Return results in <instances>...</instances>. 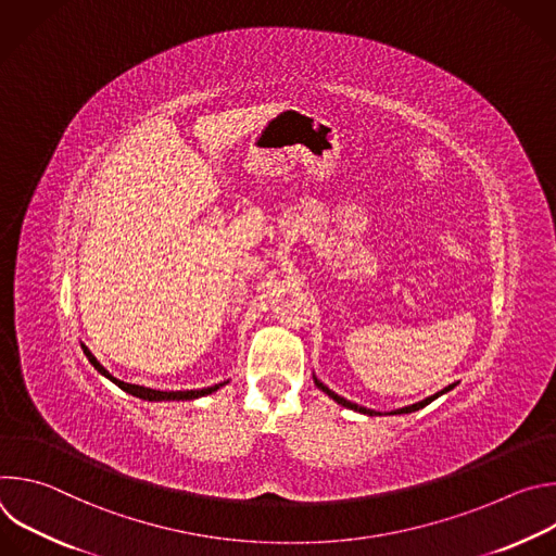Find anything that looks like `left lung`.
<instances>
[{"instance_id":"8db88e82","label":"left lung","mask_w":556,"mask_h":556,"mask_svg":"<svg viewBox=\"0 0 556 556\" xmlns=\"http://www.w3.org/2000/svg\"><path fill=\"white\" fill-rule=\"evenodd\" d=\"M314 384L319 387L321 391H326L330 399L334 401V403H339L341 407H345V409H352V412H358V414H365V416H382L380 412H374V409H367V407H361V405H356V403H350L348 399H343V395H339V393H334L330 387H326L319 378L314 376ZM457 382H453V384H448V387H444L442 391H438V393H433V395H429V399H425V401H420V403H416V405H409V407H403V409H393V412H389L387 416H399V414H412V412H418V409H422V407H427L429 403H433L435 399H440L442 393H446V391H451L453 387H455Z\"/></svg>"}]
</instances>
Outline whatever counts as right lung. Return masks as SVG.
<instances>
[{
	"mask_svg": "<svg viewBox=\"0 0 556 556\" xmlns=\"http://www.w3.org/2000/svg\"><path fill=\"white\" fill-rule=\"evenodd\" d=\"M81 350H84V354L88 356V361L94 365V369L101 374V376H105L108 380H112L114 384H118L123 391H127V393H131V395H136V399H142V401H149V403H163V401H195V399H202V395H208V393H213V391H217L219 387H224L228 380H224V382H217V384H213V387H204V389H187V391H161V389H149V387H142V384H131V382H123V380H118V378H114L99 361H97V356L81 343Z\"/></svg>",
	"mask_w": 556,
	"mask_h": 556,
	"instance_id": "obj_1",
	"label": "right lung"
}]
</instances>
